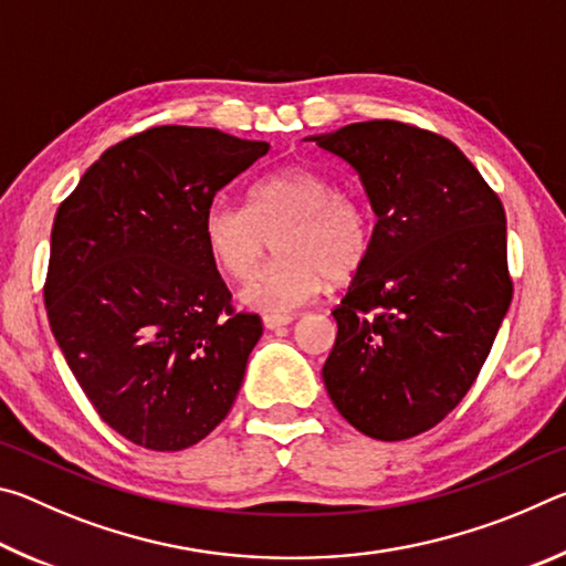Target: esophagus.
Masks as SVG:
<instances>
[{"instance_id": "esophagus-1", "label": "esophagus", "mask_w": 566, "mask_h": 566, "mask_svg": "<svg viewBox=\"0 0 566 566\" xmlns=\"http://www.w3.org/2000/svg\"><path fill=\"white\" fill-rule=\"evenodd\" d=\"M286 324H292L290 314H266L264 317L266 329H280V327H286Z\"/></svg>"}]
</instances>
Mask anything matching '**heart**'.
Masks as SVG:
<instances>
[{
	"label": "heart",
	"instance_id": "heart-1",
	"mask_svg": "<svg viewBox=\"0 0 566 566\" xmlns=\"http://www.w3.org/2000/svg\"><path fill=\"white\" fill-rule=\"evenodd\" d=\"M276 237V260L244 284L247 306L270 314L312 302L329 282L357 274L371 252V219L357 197L304 165L270 171L249 187L247 207L217 199L202 219L205 247L217 270L242 282Z\"/></svg>",
	"mask_w": 566,
	"mask_h": 566
}]
</instances>
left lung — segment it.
<instances>
[{"mask_svg": "<svg viewBox=\"0 0 566 566\" xmlns=\"http://www.w3.org/2000/svg\"><path fill=\"white\" fill-rule=\"evenodd\" d=\"M314 142L357 169L377 214L369 260L332 310L324 387L361 434L417 437L464 399L510 310L504 207L457 145L415 124Z\"/></svg>", "mask_w": 566, "mask_h": 566, "instance_id": "8db88e82", "label": "left lung"}]
</instances>
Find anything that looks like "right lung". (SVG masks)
Wrapping results in <instances>:
<instances>
[{
    "mask_svg": "<svg viewBox=\"0 0 566 566\" xmlns=\"http://www.w3.org/2000/svg\"><path fill=\"white\" fill-rule=\"evenodd\" d=\"M266 151L209 127H151L104 151L56 209L46 317L92 407L132 444L179 452L234 405L262 319L234 310L202 219Z\"/></svg>",
    "mask_w": 566,
    "mask_h": 566,
    "instance_id": "add662e5",
    "label": "right lung"
}]
</instances>
